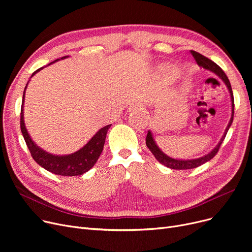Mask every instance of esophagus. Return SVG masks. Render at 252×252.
Wrapping results in <instances>:
<instances>
[{"label":"esophagus","instance_id":"1","mask_svg":"<svg viewBox=\"0 0 252 252\" xmlns=\"http://www.w3.org/2000/svg\"><path fill=\"white\" fill-rule=\"evenodd\" d=\"M128 112H134V113H140L144 110L143 108V105L140 103H134V104H130V106L128 107Z\"/></svg>","mask_w":252,"mask_h":252}]
</instances>
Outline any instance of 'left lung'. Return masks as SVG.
I'll return each mask as SVG.
<instances>
[{"instance_id": "left-lung-1", "label": "left lung", "mask_w": 252, "mask_h": 252, "mask_svg": "<svg viewBox=\"0 0 252 252\" xmlns=\"http://www.w3.org/2000/svg\"><path fill=\"white\" fill-rule=\"evenodd\" d=\"M191 54L192 56L194 57L195 61L197 62V64L199 66H202L203 68L205 69H208L210 71L215 72L217 75H219L223 83L227 85L229 91H230V94H231V100H232V117H231V121L226 128V131H224V134L222 136V138L220 139V143L218 144V146L211 151L210 153H208L207 155L203 156V157H200V158H197V159H192V160H179V159H174V158H170L168 157L167 155H165L162 151H160V149L157 147V145L155 144L154 140H153V137L151 135V131L148 130L147 133V137H146V145L147 147L149 148V150L152 152V154L155 156L156 159L159 161L161 164L169 167V168H173V169H190V168H195V167H198L199 165L209 161L210 159H213V158L216 156V154L219 152L220 150V145L224 139V137H226L228 130L233 123V118H234V96H233V91H232V87H231V84H230V81L228 76L226 75V73L223 72V70L220 67V66L218 64H216L214 61H211L210 59H208L207 57L201 55L200 53H198L196 51H193L191 50Z\"/></svg>"}]
</instances>
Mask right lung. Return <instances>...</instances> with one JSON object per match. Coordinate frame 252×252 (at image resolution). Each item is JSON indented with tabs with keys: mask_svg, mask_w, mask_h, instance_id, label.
I'll return each mask as SVG.
<instances>
[{
	"mask_svg": "<svg viewBox=\"0 0 252 252\" xmlns=\"http://www.w3.org/2000/svg\"><path fill=\"white\" fill-rule=\"evenodd\" d=\"M62 58H65V57H62ZM42 68L43 67L35 70L32 73V75L41 70ZM24 94H25V90L23 92L22 104H21L20 128H21L23 138L25 140V143L28 145V148L32 154V157L33 158V160L38 165H41L42 167L50 171V173L58 175V176H66V177L81 176L87 173L89 169H91L93 166H94V164L98 160L100 154L102 153L106 135H107V130L111 126V125L106 126L101 129H99L97 131V134L88 142L86 146H84L78 151L69 155H65V156L52 155L42 150L41 148H38L31 139L28 130H26V127L24 126V119H23Z\"/></svg>",
	"mask_w": 252,
	"mask_h": 252,
	"instance_id": "right-lung-1",
	"label": "right lung"
}]
</instances>
